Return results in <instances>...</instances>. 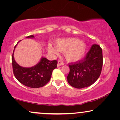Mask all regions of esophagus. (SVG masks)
<instances>
[{
  "label": "esophagus",
  "mask_w": 120,
  "mask_h": 120,
  "mask_svg": "<svg viewBox=\"0 0 120 120\" xmlns=\"http://www.w3.org/2000/svg\"><path fill=\"white\" fill-rule=\"evenodd\" d=\"M64 63L63 62H62V60H58V64H57V65H58V66L59 67V66H61V65H64Z\"/></svg>",
  "instance_id": "obj_1"
}]
</instances>
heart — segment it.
I'll return each mask as SVG.
<instances>
[{
  "mask_svg": "<svg viewBox=\"0 0 120 120\" xmlns=\"http://www.w3.org/2000/svg\"><path fill=\"white\" fill-rule=\"evenodd\" d=\"M55 47L49 46V51L53 54H57L59 51L64 52V56L69 61H76L84 56L86 45L84 42L76 38L60 39L55 43Z\"/></svg>",
  "mask_w": 120,
  "mask_h": 120,
  "instance_id": "heart-1",
  "label": "heart"
}]
</instances>
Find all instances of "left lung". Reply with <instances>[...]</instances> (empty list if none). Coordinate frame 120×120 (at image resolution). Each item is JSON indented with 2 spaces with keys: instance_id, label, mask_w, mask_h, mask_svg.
<instances>
[{
  "instance_id": "8db88e82",
  "label": "left lung",
  "mask_w": 120,
  "mask_h": 120,
  "mask_svg": "<svg viewBox=\"0 0 120 120\" xmlns=\"http://www.w3.org/2000/svg\"><path fill=\"white\" fill-rule=\"evenodd\" d=\"M69 73L67 80L70 85L76 88L91 86L101 74L103 66L102 49L99 45L93 44L82 60L69 63Z\"/></svg>"
}]
</instances>
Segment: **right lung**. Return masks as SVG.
I'll return each mask as SVG.
<instances>
[{
	"instance_id": "add662e5",
	"label": "right lung",
	"mask_w": 120,
	"mask_h": 120,
	"mask_svg": "<svg viewBox=\"0 0 120 120\" xmlns=\"http://www.w3.org/2000/svg\"><path fill=\"white\" fill-rule=\"evenodd\" d=\"M27 38H34V36L30 35ZM57 60L51 61L47 58L42 57L40 61L35 66L24 68L21 67L15 60L14 52L12 56L13 73L19 82L30 88L41 87L48 83L52 71L57 68Z\"/></svg>"
}]
</instances>
